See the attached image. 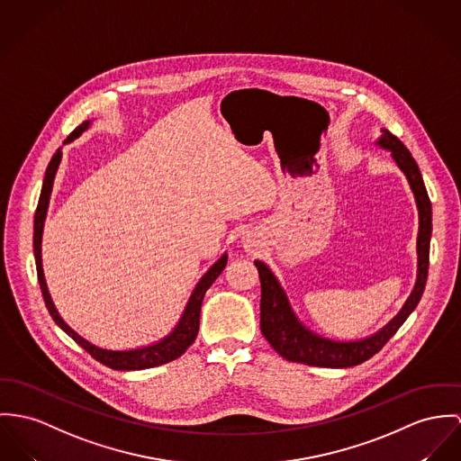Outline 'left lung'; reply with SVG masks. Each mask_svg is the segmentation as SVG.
Masks as SVG:
<instances>
[{
  "instance_id": "left-lung-1",
  "label": "left lung",
  "mask_w": 461,
  "mask_h": 461,
  "mask_svg": "<svg viewBox=\"0 0 461 461\" xmlns=\"http://www.w3.org/2000/svg\"><path fill=\"white\" fill-rule=\"evenodd\" d=\"M379 145L390 149L396 165L402 168L405 177L409 180L418 211H420V235H418V283L409 296L407 303L400 311V314L384 326L374 337L357 342H333L328 339H321L309 331L305 326L294 318L287 298L284 294L283 287L274 277V274L267 268L265 263L254 261L259 283H261V319L259 328L263 337L268 344L276 349L277 355L283 356L287 361L303 363L309 366H324V368H346L355 366L372 356L377 355L391 337L398 331V328L411 316V312L420 303L423 291H425L426 279H428V261H429V239H431V202L426 193L425 182L418 163L414 161L409 149L402 143L398 137H394L388 130H383V137L379 139Z\"/></svg>"
}]
</instances>
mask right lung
Instances as JSON below:
<instances>
[{
	"instance_id": "obj_1",
	"label": "right lung",
	"mask_w": 461,
	"mask_h": 461,
	"mask_svg": "<svg viewBox=\"0 0 461 461\" xmlns=\"http://www.w3.org/2000/svg\"><path fill=\"white\" fill-rule=\"evenodd\" d=\"M89 126L87 121H84L80 126H77L70 133V137L67 139V142H71L73 139H77L86 128ZM61 161V147L58 149V152L52 156L45 178H43V185H41V193H40V200H38V207L35 212V233H33V250H35L36 274H38V283L40 289L43 294V302L50 312L52 319L56 321V324L68 333L71 339L82 348L86 349L89 355L93 356L96 361H100L102 365H105L108 368L113 370H143V368H152V366H159L165 365L168 361L177 359L178 356L184 355L187 351V348L194 342L198 330H200V312H202V302L203 296L207 293V289L212 285L213 281L219 277V274L224 270L226 267V254L213 265L212 268L202 277V281L194 287L187 307L184 311V316L178 321L177 328L161 342L143 348V349H135V351H106L100 349L93 344H89L87 340H84L80 335H77L70 326L59 318L50 294L47 291V284L43 279V270H41V231H43V221H45V213L49 209V200H50V193H52V184L56 177V170L59 167Z\"/></svg>"
}]
</instances>
